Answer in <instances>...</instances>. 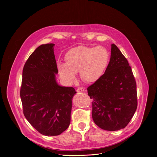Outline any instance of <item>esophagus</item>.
Segmentation results:
<instances>
[{"mask_svg": "<svg viewBox=\"0 0 157 157\" xmlns=\"http://www.w3.org/2000/svg\"><path fill=\"white\" fill-rule=\"evenodd\" d=\"M85 91V89L83 87H78L77 89V92L79 93V92H84Z\"/></svg>", "mask_w": 157, "mask_h": 157, "instance_id": "esophagus-1", "label": "esophagus"}]
</instances>
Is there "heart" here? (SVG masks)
Masks as SVG:
<instances>
[{
    "label": "heart",
    "mask_w": 157,
    "mask_h": 157,
    "mask_svg": "<svg viewBox=\"0 0 157 157\" xmlns=\"http://www.w3.org/2000/svg\"><path fill=\"white\" fill-rule=\"evenodd\" d=\"M66 63L59 62L58 69L61 78L71 84L76 79V73L87 82H93L105 71L110 61L108 50L102 46L95 47L78 46L65 55Z\"/></svg>",
    "instance_id": "heart-1"
}]
</instances>
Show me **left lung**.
Instances as JSON below:
<instances>
[{"instance_id": "left-lung-1", "label": "left lung", "mask_w": 157, "mask_h": 157, "mask_svg": "<svg viewBox=\"0 0 157 157\" xmlns=\"http://www.w3.org/2000/svg\"><path fill=\"white\" fill-rule=\"evenodd\" d=\"M93 99L92 117L105 130L125 128L137 107V85L128 61L114 44L104 74L87 87Z\"/></svg>"}]
</instances>
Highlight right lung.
Wrapping results in <instances>:
<instances>
[{"instance_id":"1","label":"right lung","mask_w":157,"mask_h":157,"mask_svg":"<svg viewBox=\"0 0 157 157\" xmlns=\"http://www.w3.org/2000/svg\"><path fill=\"white\" fill-rule=\"evenodd\" d=\"M54 45L41 44L31 54L24 67L20 89L25 118L47 136H58L68 128L76 93L73 87L61 86L56 81Z\"/></svg>"}]
</instances>
